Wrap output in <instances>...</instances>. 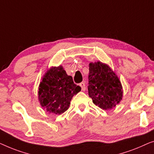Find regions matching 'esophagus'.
Returning <instances> with one entry per match:
<instances>
[{"instance_id":"obj_1","label":"esophagus","mask_w":154,"mask_h":154,"mask_svg":"<svg viewBox=\"0 0 154 154\" xmlns=\"http://www.w3.org/2000/svg\"><path fill=\"white\" fill-rule=\"evenodd\" d=\"M79 86H81L82 90L83 91H84L86 90V85H85V84H84V82H82V83H80Z\"/></svg>"}]
</instances>
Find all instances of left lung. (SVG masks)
Returning a JSON list of instances; mask_svg holds the SVG:
<instances>
[{"label": "left lung", "mask_w": 154, "mask_h": 154, "mask_svg": "<svg viewBox=\"0 0 154 154\" xmlns=\"http://www.w3.org/2000/svg\"><path fill=\"white\" fill-rule=\"evenodd\" d=\"M88 95L93 103L103 109H111L120 103L123 89L119 77L107 64L90 63Z\"/></svg>", "instance_id": "obj_1"}]
</instances>
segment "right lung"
Masks as SVG:
<instances>
[{
	"label": "right lung",
	"mask_w": 154,
	"mask_h": 154,
	"mask_svg": "<svg viewBox=\"0 0 154 154\" xmlns=\"http://www.w3.org/2000/svg\"><path fill=\"white\" fill-rule=\"evenodd\" d=\"M81 91L61 66L51 67L39 85L38 100L49 113L60 114L68 109L72 97Z\"/></svg>",
	"instance_id": "add662e5"
}]
</instances>
